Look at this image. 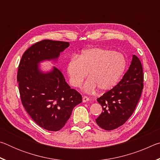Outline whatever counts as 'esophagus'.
Segmentation results:
<instances>
[{"label":"esophagus","instance_id":"esophagus-1","mask_svg":"<svg viewBox=\"0 0 160 160\" xmlns=\"http://www.w3.org/2000/svg\"><path fill=\"white\" fill-rule=\"evenodd\" d=\"M89 100H90V99H89L88 97L84 96V97H82V102H86L89 101Z\"/></svg>","mask_w":160,"mask_h":160}]
</instances>
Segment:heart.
<instances>
[{
	"label": "heart",
	"instance_id": "1",
	"mask_svg": "<svg viewBox=\"0 0 160 160\" xmlns=\"http://www.w3.org/2000/svg\"><path fill=\"white\" fill-rule=\"evenodd\" d=\"M126 67V61L122 53L108 48L94 47L82 51L79 57L72 56L68 63L67 72L70 84L80 88L88 76L83 87L86 92L99 88L105 92L117 85Z\"/></svg>",
	"mask_w": 160,
	"mask_h": 160
}]
</instances>
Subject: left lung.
Instances as JSON below:
<instances>
[{"instance_id": "obj_1", "label": "left lung", "mask_w": 160, "mask_h": 160, "mask_svg": "<svg viewBox=\"0 0 160 160\" xmlns=\"http://www.w3.org/2000/svg\"><path fill=\"white\" fill-rule=\"evenodd\" d=\"M142 66L135 55L121 80L112 90L97 99L103 112L96 119L97 124L106 131L118 128L134 112L143 89Z\"/></svg>"}]
</instances>
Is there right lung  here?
Masks as SVG:
<instances>
[{"instance_id": "add662e5", "label": "right lung", "mask_w": 160, "mask_h": 160, "mask_svg": "<svg viewBox=\"0 0 160 160\" xmlns=\"http://www.w3.org/2000/svg\"><path fill=\"white\" fill-rule=\"evenodd\" d=\"M68 46L66 42H38L25 51L18 66L22 104L35 123L50 131L63 128L73 108L82 102V96L71 89L57 68L44 73L38 65L42 61L56 59Z\"/></svg>"}]
</instances>
